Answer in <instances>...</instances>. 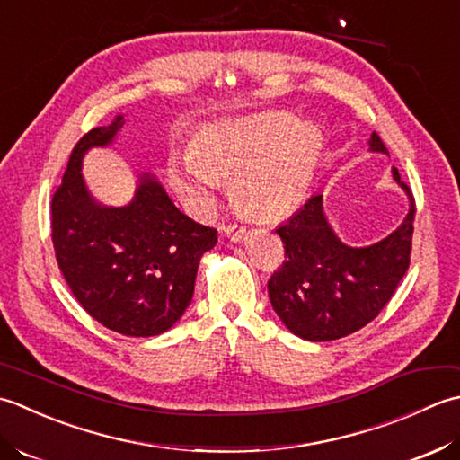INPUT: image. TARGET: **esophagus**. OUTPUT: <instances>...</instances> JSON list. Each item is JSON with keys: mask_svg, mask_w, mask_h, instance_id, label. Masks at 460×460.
Masks as SVG:
<instances>
[{"mask_svg": "<svg viewBox=\"0 0 460 460\" xmlns=\"http://www.w3.org/2000/svg\"><path fill=\"white\" fill-rule=\"evenodd\" d=\"M224 234H226L228 240L232 242H242L243 238H246V228L243 226H238V224H230V226H224Z\"/></svg>", "mask_w": 460, "mask_h": 460, "instance_id": "34e87169", "label": "esophagus"}]
</instances>
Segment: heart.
Wrapping results in <instances>:
<instances>
[{
  "mask_svg": "<svg viewBox=\"0 0 460 460\" xmlns=\"http://www.w3.org/2000/svg\"><path fill=\"white\" fill-rule=\"evenodd\" d=\"M322 153V135L289 112H261L206 128L194 153L174 158L171 182L196 210L217 204L222 182L258 218H282L305 200Z\"/></svg>",
  "mask_w": 460,
  "mask_h": 460,
  "instance_id": "1",
  "label": "heart"
}]
</instances>
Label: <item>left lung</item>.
<instances>
[{
    "label": "left lung",
    "mask_w": 460,
    "mask_h": 460,
    "mask_svg": "<svg viewBox=\"0 0 460 460\" xmlns=\"http://www.w3.org/2000/svg\"><path fill=\"white\" fill-rule=\"evenodd\" d=\"M369 151L389 155L377 133ZM405 190L409 212L397 230L371 246H348L333 232L323 210V196H312L276 232L286 248V261L268 282L274 312L294 335L307 341H332L361 330L379 315L405 276L413 240L415 199Z\"/></svg>",
    "instance_id": "1"
}]
</instances>
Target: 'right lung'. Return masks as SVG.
I'll return each instance as SVG.
<instances>
[{
	"instance_id": "1",
	"label": "right lung",
	"mask_w": 460,
	"mask_h": 460,
	"mask_svg": "<svg viewBox=\"0 0 460 460\" xmlns=\"http://www.w3.org/2000/svg\"><path fill=\"white\" fill-rule=\"evenodd\" d=\"M123 125L117 115L75 145L53 194L51 238L65 282L93 320L123 335L153 337L190 305L200 258L218 236L178 210L151 172L138 174L128 204L95 200L81 174L83 156L109 146Z\"/></svg>"
}]
</instances>
